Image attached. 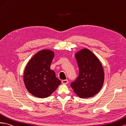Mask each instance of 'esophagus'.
Listing matches in <instances>:
<instances>
[{
	"label": "esophagus",
	"instance_id": "esophagus-1",
	"mask_svg": "<svg viewBox=\"0 0 126 126\" xmlns=\"http://www.w3.org/2000/svg\"><path fill=\"white\" fill-rule=\"evenodd\" d=\"M68 83V80L67 79L62 80V84H67Z\"/></svg>",
	"mask_w": 126,
	"mask_h": 126
}]
</instances>
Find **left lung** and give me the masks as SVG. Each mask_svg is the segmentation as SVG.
I'll return each mask as SVG.
<instances>
[{
  "instance_id": "obj_1",
  "label": "left lung",
  "mask_w": 126,
  "mask_h": 126,
  "mask_svg": "<svg viewBox=\"0 0 126 126\" xmlns=\"http://www.w3.org/2000/svg\"><path fill=\"white\" fill-rule=\"evenodd\" d=\"M79 67V75L70 86L80 98H89L96 94L102 87L104 74L97 57L87 49L75 53Z\"/></svg>"
}]
</instances>
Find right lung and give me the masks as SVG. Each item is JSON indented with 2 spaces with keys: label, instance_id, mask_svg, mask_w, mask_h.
Instances as JSON below:
<instances>
[{
  "label": "right lung",
  "instance_id": "right-lung-1",
  "mask_svg": "<svg viewBox=\"0 0 126 126\" xmlns=\"http://www.w3.org/2000/svg\"><path fill=\"white\" fill-rule=\"evenodd\" d=\"M55 56L52 51L45 49L37 52L30 60L24 73V82L29 92L39 98H46L53 93L61 81L50 69Z\"/></svg>",
  "mask_w": 126,
  "mask_h": 126
}]
</instances>
